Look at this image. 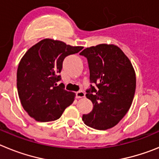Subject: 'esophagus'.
<instances>
[{"label": "esophagus", "instance_id": "1", "mask_svg": "<svg viewBox=\"0 0 159 159\" xmlns=\"http://www.w3.org/2000/svg\"><path fill=\"white\" fill-rule=\"evenodd\" d=\"M75 97H76L77 99L84 98V97H85V93H84V92H82V91H80V92H76V94H75Z\"/></svg>", "mask_w": 159, "mask_h": 159}]
</instances>
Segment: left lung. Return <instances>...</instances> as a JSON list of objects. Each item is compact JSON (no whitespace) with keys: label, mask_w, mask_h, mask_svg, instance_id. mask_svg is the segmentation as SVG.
I'll return each instance as SVG.
<instances>
[{"label":"left lung","mask_w":159,"mask_h":159,"mask_svg":"<svg viewBox=\"0 0 159 159\" xmlns=\"http://www.w3.org/2000/svg\"><path fill=\"white\" fill-rule=\"evenodd\" d=\"M88 59L91 85L86 96L93 109L83 116L87 126L97 130L115 127L131 106L136 88L135 71L128 57L115 44L101 43L84 49Z\"/></svg>","instance_id":"obj_1"}]
</instances>
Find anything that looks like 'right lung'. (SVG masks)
<instances>
[{
	"label": "right lung",
	"mask_w": 159,
	"mask_h": 159,
	"mask_svg": "<svg viewBox=\"0 0 159 159\" xmlns=\"http://www.w3.org/2000/svg\"><path fill=\"white\" fill-rule=\"evenodd\" d=\"M84 48L60 40L43 39L31 47L19 63L16 73L18 95L23 108L39 122L57 120L75 99L60 80L63 61Z\"/></svg>",
	"instance_id": "add662e5"
}]
</instances>
